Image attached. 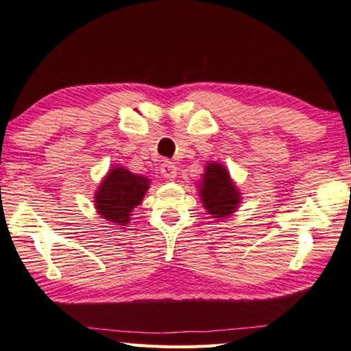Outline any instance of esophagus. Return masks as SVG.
Segmentation results:
<instances>
[{"label": "esophagus", "mask_w": 351, "mask_h": 351, "mask_svg": "<svg viewBox=\"0 0 351 351\" xmlns=\"http://www.w3.org/2000/svg\"><path fill=\"white\" fill-rule=\"evenodd\" d=\"M161 173H162L164 178H166V180L173 181L175 178H176V175H178L176 164L171 162V161H166V162H164L162 166H161Z\"/></svg>", "instance_id": "34e87169"}]
</instances>
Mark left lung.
<instances>
[{
    "instance_id": "8db88e82",
    "label": "left lung",
    "mask_w": 351,
    "mask_h": 351,
    "mask_svg": "<svg viewBox=\"0 0 351 351\" xmlns=\"http://www.w3.org/2000/svg\"><path fill=\"white\" fill-rule=\"evenodd\" d=\"M197 185L199 196L208 215L215 219H226L236 211L240 193L222 164L208 162L201 184Z\"/></svg>"
}]
</instances>
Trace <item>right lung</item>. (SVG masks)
Returning <instances> with one entry per match:
<instances>
[{
	"label": "right lung",
	"mask_w": 351,
	"mask_h": 351,
	"mask_svg": "<svg viewBox=\"0 0 351 351\" xmlns=\"http://www.w3.org/2000/svg\"><path fill=\"white\" fill-rule=\"evenodd\" d=\"M146 176L135 175L125 167H114L103 178L95 191V208L109 222L126 225L130 221V211L141 204L149 190Z\"/></svg>",
	"instance_id": "1"
}]
</instances>
